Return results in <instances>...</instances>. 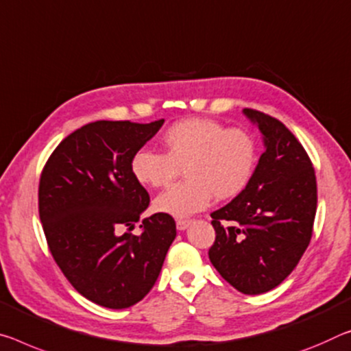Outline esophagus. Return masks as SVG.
I'll return each mask as SVG.
<instances>
[{"mask_svg": "<svg viewBox=\"0 0 351 351\" xmlns=\"http://www.w3.org/2000/svg\"><path fill=\"white\" fill-rule=\"evenodd\" d=\"M191 219H178L176 220V228H178V230H180V231H182V230H186V228L189 226V225H191Z\"/></svg>", "mask_w": 351, "mask_h": 351, "instance_id": "34e87169", "label": "esophagus"}]
</instances>
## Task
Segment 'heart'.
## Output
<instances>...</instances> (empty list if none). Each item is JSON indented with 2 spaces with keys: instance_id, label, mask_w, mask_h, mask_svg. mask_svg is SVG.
Wrapping results in <instances>:
<instances>
[{
  "instance_id": "1",
  "label": "heart",
  "mask_w": 351,
  "mask_h": 351,
  "mask_svg": "<svg viewBox=\"0 0 351 351\" xmlns=\"http://www.w3.org/2000/svg\"><path fill=\"white\" fill-rule=\"evenodd\" d=\"M162 153L141 149L131 159V173L145 187H165L181 169L186 181L154 199L158 213L187 217L208 208L213 197L226 202L241 195L258 167V143L242 128H226L214 120L186 119L162 136Z\"/></svg>"
}]
</instances>
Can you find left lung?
Wrapping results in <instances>:
<instances>
[{"instance_id": "8db88e82", "label": "left lung", "mask_w": 351, "mask_h": 351, "mask_svg": "<svg viewBox=\"0 0 351 351\" xmlns=\"http://www.w3.org/2000/svg\"><path fill=\"white\" fill-rule=\"evenodd\" d=\"M264 134L250 186L214 210L209 259L225 281L247 295L269 292L292 274L313 237L317 181L298 138L275 117L245 109Z\"/></svg>"}]
</instances>
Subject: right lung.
I'll list each match as a JSON object with an SVG mask.
<instances>
[{
  "mask_svg": "<svg viewBox=\"0 0 351 351\" xmlns=\"http://www.w3.org/2000/svg\"><path fill=\"white\" fill-rule=\"evenodd\" d=\"M162 123L92 121L66 136L43 165L38 215L49 252L70 285L104 308L141 302L176 237L173 217L162 213L131 234L149 204L131 159Z\"/></svg>",
  "mask_w": 351,
  "mask_h": 351,
  "instance_id": "obj_1",
  "label": "right lung"
}]
</instances>
